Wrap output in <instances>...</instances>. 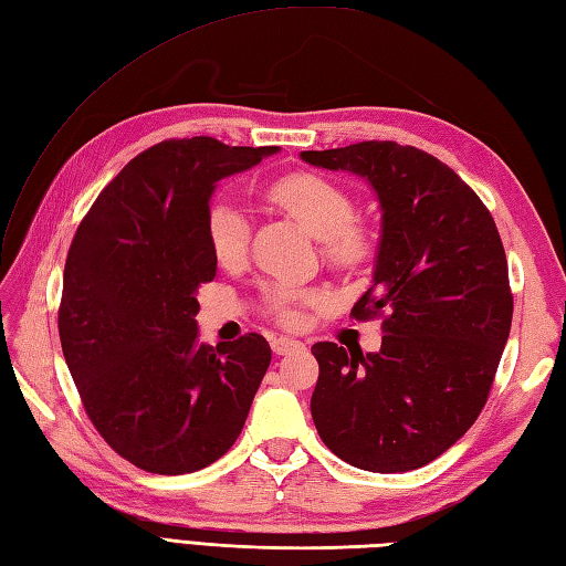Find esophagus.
I'll use <instances>...</instances> for the list:
<instances>
[{"instance_id":"1","label":"esophagus","mask_w":566,"mask_h":566,"mask_svg":"<svg viewBox=\"0 0 566 566\" xmlns=\"http://www.w3.org/2000/svg\"><path fill=\"white\" fill-rule=\"evenodd\" d=\"M301 347H304V345H301L298 339L286 337V335H280V337L272 339V352H274V354H289V352H296V349H301Z\"/></svg>"}]
</instances>
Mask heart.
<instances>
[{
  "label": "heart",
  "instance_id": "obj_1",
  "mask_svg": "<svg viewBox=\"0 0 566 566\" xmlns=\"http://www.w3.org/2000/svg\"><path fill=\"white\" fill-rule=\"evenodd\" d=\"M270 197L301 229L323 243L327 260H333L335 265L357 268L369 258V235L352 223V197L335 182L313 174H294L274 182ZM248 233H251L248 214L233 197H219L212 202L207 214V241L219 265H235L243 260ZM308 301H313V294L294 286L280 284L270 289V304L286 323L296 321V306Z\"/></svg>",
  "mask_w": 566,
  "mask_h": 566
}]
</instances>
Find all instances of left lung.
I'll list each match as a JSON object with an SVG mask.
<instances>
[{"instance_id": "left-lung-1", "label": "left lung", "mask_w": 566, "mask_h": 566, "mask_svg": "<svg viewBox=\"0 0 566 566\" xmlns=\"http://www.w3.org/2000/svg\"><path fill=\"white\" fill-rule=\"evenodd\" d=\"M301 159L364 178L380 207L374 280L352 315H384V339L369 354L313 345V424L354 468L417 470L488 402L514 315L502 239L480 197L427 151L359 142Z\"/></svg>"}]
</instances>
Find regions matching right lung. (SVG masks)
<instances>
[{"label":"right lung","mask_w":566,"mask_h":566,"mask_svg":"<svg viewBox=\"0 0 566 566\" xmlns=\"http://www.w3.org/2000/svg\"><path fill=\"white\" fill-rule=\"evenodd\" d=\"M277 151L166 139L135 156L78 223L60 306L64 361L105 443L142 470L212 465L251 412L272 349L258 333L200 343L197 289L217 277L207 241L217 182Z\"/></svg>","instance_id":"right-lung-1"}]
</instances>
